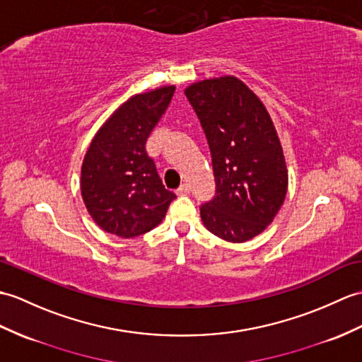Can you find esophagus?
<instances>
[{"label":"esophagus","mask_w":362,"mask_h":362,"mask_svg":"<svg viewBox=\"0 0 362 362\" xmlns=\"http://www.w3.org/2000/svg\"><path fill=\"white\" fill-rule=\"evenodd\" d=\"M175 192H177V196H187V194H189V185L188 183L180 185L179 189L175 191Z\"/></svg>","instance_id":"obj_1"}]
</instances>
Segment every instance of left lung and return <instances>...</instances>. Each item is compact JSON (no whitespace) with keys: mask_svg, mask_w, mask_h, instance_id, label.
<instances>
[{"mask_svg":"<svg viewBox=\"0 0 362 362\" xmlns=\"http://www.w3.org/2000/svg\"><path fill=\"white\" fill-rule=\"evenodd\" d=\"M185 95L204 128L216 180V196L200 206L202 221L226 242L253 239L273 222L288 187L272 117L231 75L192 83Z\"/></svg>","mask_w":362,"mask_h":362,"instance_id":"1","label":"left lung"}]
</instances>
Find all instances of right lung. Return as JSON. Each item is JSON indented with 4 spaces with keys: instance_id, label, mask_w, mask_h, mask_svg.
<instances>
[{
    "instance_id": "add662e5",
    "label": "right lung",
    "mask_w": 362,
    "mask_h": 362,
    "mask_svg": "<svg viewBox=\"0 0 362 362\" xmlns=\"http://www.w3.org/2000/svg\"><path fill=\"white\" fill-rule=\"evenodd\" d=\"M175 86L131 97L92 139L81 165V196L94 222L119 238H136L163 221L174 192L166 189L145 143Z\"/></svg>"
}]
</instances>
